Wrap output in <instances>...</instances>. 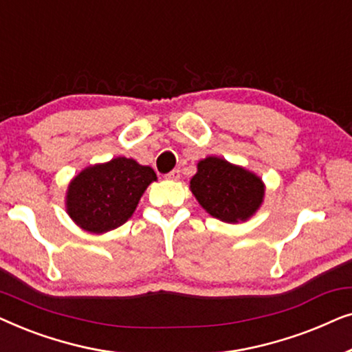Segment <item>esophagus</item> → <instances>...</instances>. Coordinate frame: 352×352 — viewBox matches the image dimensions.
<instances>
[{
  "label": "esophagus",
  "instance_id": "esophagus-1",
  "mask_svg": "<svg viewBox=\"0 0 352 352\" xmlns=\"http://www.w3.org/2000/svg\"><path fill=\"white\" fill-rule=\"evenodd\" d=\"M181 177V171L179 170H173L166 175V179H171V181H177Z\"/></svg>",
  "mask_w": 352,
  "mask_h": 352
}]
</instances>
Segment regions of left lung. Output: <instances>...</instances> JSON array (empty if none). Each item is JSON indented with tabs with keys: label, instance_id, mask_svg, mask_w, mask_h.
Instances as JSON below:
<instances>
[{
	"label": "left lung",
	"instance_id": "8db88e82",
	"mask_svg": "<svg viewBox=\"0 0 352 352\" xmlns=\"http://www.w3.org/2000/svg\"><path fill=\"white\" fill-rule=\"evenodd\" d=\"M190 189L211 216L226 223L248 219L259 208L264 195V186L258 176L218 157H208L199 163Z\"/></svg>",
	"mask_w": 352,
	"mask_h": 352
}]
</instances>
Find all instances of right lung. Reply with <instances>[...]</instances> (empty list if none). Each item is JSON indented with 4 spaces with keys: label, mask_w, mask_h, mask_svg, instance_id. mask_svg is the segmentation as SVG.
Segmentation results:
<instances>
[{
    "label": "right lung",
    "mask_w": 352,
    "mask_h": 352,
    "mask_svg": "<svg viewBox=\"0 0 352 352\" xmlns=\"http://www.w3.org/2000/svg\"><path fill=\"white\" fill-rule=\"evenodd\" d=\"M155 179L151 166L124 157L89 166L70 182L67 211L81 229L107 232L131 218L144 190Z\"/></svg>",
    "instance_id": "1"
}]
</instances>
